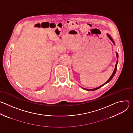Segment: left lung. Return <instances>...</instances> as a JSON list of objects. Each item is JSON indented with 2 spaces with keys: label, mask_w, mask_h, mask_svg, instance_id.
<instances>
[{
  "label": "left lung",
  "mask_w": 133,
  "mask_h": 133,
  "mask_svg": "<svg viewBox=\"0 0 133 133\" xmlns=\"http://www.w3.org/2000/svg\"><path fill=\"white\" fill-rule=\"evenodd\" d=\"M107 36H108V37L109 38V39L112 42V43L114 44V45H115V42H114V40L112 39V38L111 37V36L109 35V34H107ZM116 57H117V62H116V65H115V69H114V71H113V72H112V75H111V76L110 77V78H109V79L105 83H104V84H103L102 85H101V86H99L98 87H97V88H94V89H86V88H83L84 89H85V90H96V89H99V88H101V87H102V86H103L104 85H105L106 84H107V83H108V82H109L111 80V79L113 78V77L114 76V75H115V73H116V70H117V63H118V53L117 52H116Z\"/></svg>",
  "instance_id": "left-lung-1"
}]
</instances>
